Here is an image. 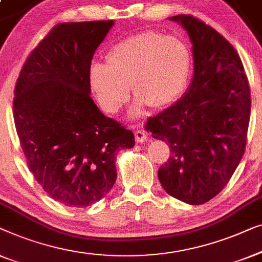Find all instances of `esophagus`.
Here are the masks:
<instances>
[{"label": "esophagus", "mask_w": 262, "mask_h": 262, "mask_svg": "<svg viewBox=\"0 0 262 262\" xmlns=\"http://www.w3.org/2000/svg\"><path fill=\"white\" fill-rule=\"evenodd\" d=\"M134 134H135L136 142H145L147 140V134L143 129H136L134 132Z\"/></svg>", "instance_id": "1"}]
</instances>
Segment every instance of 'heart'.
Masks as SVG:
<instances>
[{"label":"heart","instance_id":"1","mask_svg":"<svg viewBox=\"0 0 262 262\" xmlns=\"http://www.w3.org/2000/svg\"><path fill=\"white\" fill-rule=\"evenodd\" d=\"M192 56L189 46L176 36L143 31L114 45L105 65L90 69V85L102 109L115 114L129 98L130 84L136 96L133 116H140L150 105L164 109L185 93Z\"/></svg>","mask_w":262,"mask_h":262}]
</instances>
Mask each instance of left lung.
<instances>
[{"mask_svg":"<svg viewBox=\"0 0 262 262\" xmlns=\"http://www.w3.org/2000/svg\"><path fill=\"white\" fill-rule=\"evenodd\" d=\"M192 42L193 78L176 104L149 117L146 130L169 145L158 178L169 196L200 205L217 196L245 153L250 90L233 45L192 15H176Z\"/></svg>","mask_w":262,"mask_h":262,"instance_id":"obj_1","label":"left lung"}]
</instances>
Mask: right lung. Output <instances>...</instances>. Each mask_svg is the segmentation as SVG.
<instances>
[{
  "instance_id": "obj_1",
  "label": "right lung",
  "mask_w": 262,
  "mask_h": 262,
  "mask_svg": "<svg viewBox=\"0 0 262 262\" xmlns=\"http://www.w3.org/2000/svg\"><path fill=\"white\" fill-rule=\"evenodd\" d=\"M113 20L64 22L51 29L22 66L14 122L28 168L66 206L102 200L116 180L115 158L134 134L103 115L90 97L91 60Z\"/></svg>"
}]
</instances>
